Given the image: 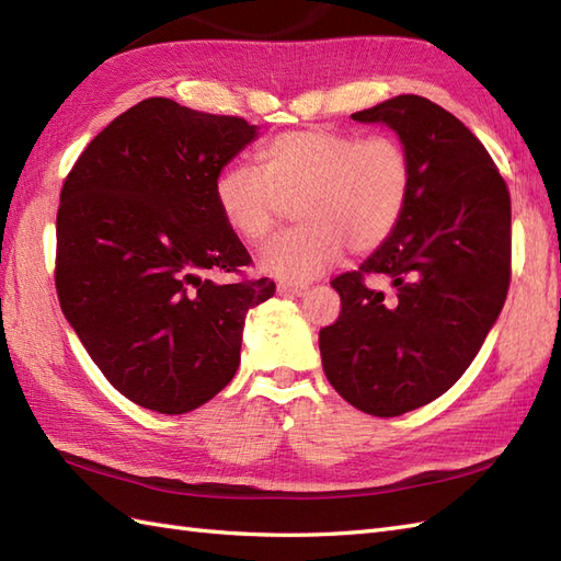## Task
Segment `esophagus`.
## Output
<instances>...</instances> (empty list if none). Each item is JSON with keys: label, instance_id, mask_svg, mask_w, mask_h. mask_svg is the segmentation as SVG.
Returning <instances> with one entry per match:
<instances>
[{"label": "esophagus", "instance_id": "obj_1", "mask_svg": "<svg viewBox=\"0 0 561 561\" xmlns=\"http://www.w3.org/2000/svg\"><path fill=\"white\" fill-rule=\"evenodd\" d=\"M277 291L279 296H306L308 294V286L306 284H277Z\"/></svg>", "mask_w": 561, "mask_h": 561}]
</instances>
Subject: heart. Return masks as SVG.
I'll return each instance as SVG.
<instances>
[{
    "label": "heart",
    "instance_id": "1",
    "mask_svg": "<svg viewBox=\"0 0 561 561\" xmlns=\"http://www.w3.org/2000/svg\"><path fill=\"white\" fill-rule=\"evenodd\" d=\"M411 164L394 138L301 128L265 140L255 167L231 164L215 181L227 227L245 241L265 239L282 203L301 227L272 239L257 255L265 275L286 284L320 277L346 251L370 253L392 237L407 210Z\"/></svg>",
    "mask_w": 561,
    "mask_h": 561
}]
</instances>
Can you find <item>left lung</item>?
<instances>
[{"mask_svg": "<svg viewBox=\"0 0 561 561\" xmlns=\"http://www.w3.org/2000/svg\"><path fill=\"white\" fill-rule=\"evenodd\" d=\"M351 119L399 136L411 193L392 237L332 279L342 312L320 330V356L351 407L392 419L445 394L497 322L512 201L483 142L439 104L397 95ZM363 274H385L393 291L368 290Z\"/></svg>", "mask_w": 561, "mask_h": 561, "instance_id": "1", "label": "left lung"}]
</instances>
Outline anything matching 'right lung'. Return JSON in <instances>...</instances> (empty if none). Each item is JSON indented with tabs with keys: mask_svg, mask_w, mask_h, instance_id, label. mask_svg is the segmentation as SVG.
I'll use <instances>...</instances> for the list:
<instances>
[{
	"mask_svg": "<svg viewBox=\"0 0 561 561\" xmlns=\"http://www.w3.org/2000/svg\"><path fill=\"white\" fill-rule=\"evenodd\" d=\"M257 138L239 116L150 98L88 142L59 195L57 294L110 385L179 415L225 389L249 310L275 282L217 275L251 263L215 181Z\"/></svg>",
	"mask_w": 561,
	"mask_h": 561,
	"instance_id": "obj_1",
	"label": "right lung"
}]
</instances>
